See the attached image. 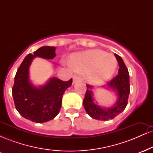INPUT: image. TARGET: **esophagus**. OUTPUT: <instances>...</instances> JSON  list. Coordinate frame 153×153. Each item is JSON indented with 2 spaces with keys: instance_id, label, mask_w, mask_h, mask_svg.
<instances>
[{
  "instance_id": "esophagus-1",
  "label": "esophagus",
  "mask_w": 153,
  "mask_h": 153,
  "mask_svg": "<svg viewBox=\"0 0 153 153\" xmlns=\"http://www.w3.org/2000/svg\"><path fill=\"white\" fill-rule=\"evenodd\" d=\"M80 80V78L78 76V75H74L73 76V83H75V82H76L77 81H78V80Z\"/></svg>"
}]
</instances>
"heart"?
Masks as SVG:
<instances>
[{"mask_svg":"<svg viewBox=\"0 0 153 153\" xmlns=\"http://www.w3.org/2000/svg\"><path fill=\"white\" fill-rule=\"evenodd\" d=\"M71 64L76 71L85 73V78L89 82L100 84L113 75L117 61L113 54L100 50H92L73 54Z\"/></svg>","mask_w":153,"mask_h":153,"instance_id":"heart-1","label":"heart"}]
</instances>
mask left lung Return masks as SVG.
<instances>
[{
    "label": "left lung",
    "instance_id": "obj_1",
    "mask_svg": "<svg viewBox=\"0 0 153 153\" xmlns=\"http://www.w3.org/2000/svg\"><path fill=\"white\" fill-rule=\"evenodd\" d=\"M118 61V75L106 84V87L117 92L118 99L113 107L104 108L98 106L93 97V86L86 85L87 90L83 99V106L85 111L91 117L97 120L106 121L114 119L125 109L128 103L130 85L129 75L127 68L120 56L114 54Z\"/></svg>",
    "mask_w": 153,
    "mask_h": 153
}]
</instances>
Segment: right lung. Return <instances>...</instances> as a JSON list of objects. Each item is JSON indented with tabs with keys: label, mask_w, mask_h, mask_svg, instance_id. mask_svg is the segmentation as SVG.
I'll use <instances>...</instances> for the list:
<instances>
[{
	"label": "right lung",
	"mask_w": 153,
	"mask_h": 153,
	"mask_svg": "<svg viewBox=\"0 0 153 153\" xmlns=\"http://www.w3.org/2000/svg\"><path fill=\"white\" fill-rule=\"evenodd\" d=\"M55 47H40L28 54L17 70L12 96L19 113L26 119L36 123L52 120L58 114L65 91L72 85L73 79L62 81L52 78L45 85L35 87L29 80V66L33 59L39 57L52 59L56 56Z\"/></svg>",
	"instance_id": "obj_1"
}]
</instances>
